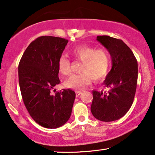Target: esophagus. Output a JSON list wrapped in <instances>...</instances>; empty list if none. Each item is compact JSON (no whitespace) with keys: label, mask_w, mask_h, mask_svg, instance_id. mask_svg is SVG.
Listing matches in <instances>:
<instances>
[{"label":"esophagus","mask_w":155,"mask_h":155,"mask_svg":"<svg viewBox=\"0 0 155 155\" xmlns=\"http://www.w3.org/2000/svg\"><path fill=\"white\" fill-rule=\"evenodd\" d=\"M75 93H76V96H80V94H81V91H76Z\"/></svg>","instance_id":"34e87169"}]
</instances>
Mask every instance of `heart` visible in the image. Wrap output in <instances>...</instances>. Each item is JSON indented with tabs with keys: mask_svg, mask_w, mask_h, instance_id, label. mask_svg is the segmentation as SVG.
Listing matches in <instances>:
<instances>
[{
	"mask_svg": "<svg viewBox=\"0 0 155 155\" xmlns=\"http://www.w3.org/2000/svg\"><path fill=\"white\" fill-rule=\"evenodd\" d=\"M71 54L76 59L83 61L80 68L81 73L66 80V87L79 91L89 85L92 79L100 82L106 79L110 67V55L106 49L81 45L72 49ZM58 67L62 75L69 76L71 74V61L66 56L63 55L59 58Z\"/></svg>",
	"mask_w": 155,
	"mask_h": 155,
	"instance_id": "1",
	"label": "heart"
}]
</instances>
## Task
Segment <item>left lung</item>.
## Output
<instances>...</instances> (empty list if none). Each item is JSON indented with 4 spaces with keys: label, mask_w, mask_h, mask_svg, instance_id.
<instances>
[{
    "label": "left lung",
    "mask_w": 155,
    "mask_h": 155,
    "mask_svg": "<svg viewBox=\"0 0 155 155\" xmlns=\"http://www.w3.org/2000/svg\"><path fill=\"white\" fill-rule=\"evenodd\" d=\"M110 53L112 69L104 84L107 91H93L91 110L99 120L110 122L126 114L133 103L137 82V61L129 47L119 39L103 35L97 37Z\"/></svg>",
    "instance_id": "left-lung-1"
}]
</instances>
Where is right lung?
Returning <instances> with one entry per match:
<instances>
[{"mask_svg":"<svg viewBox=\"0 0 155 155\" xmlns=\"http://www.w3.org/2000/svg\"><path fill=\"white\" fill-rule=\"evenodd\" d=\"M68 40L39 37L22 54L18 66L20 92L29 114L46 128L64 125L71 114L76 94L71 89L55 92L60 83L58 61Z\"/></svg>","mask_w":155,"mask_h":155,"instance_id":"obj_1","label":"right lung"}]
</instances>
